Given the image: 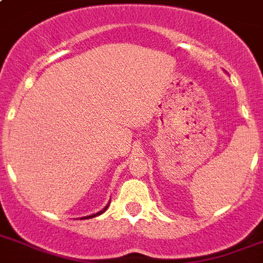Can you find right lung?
<instances>
[{"label":"right lung","mask_w":263,"mask_h":263,"mask_svg":"<svg viewBox=\"0 0 263 263\" xmlns=\"http://www.w3.org/2000/svg\"><path fill=\"white\" fill-rule=\"evenodd\" d=\"M107 206H109V204H107ZM107 206H105V208H103V210H101V212H98V213H97V214H91V216L84 217V218H92V217H97V216H99V214H102V213L105 212V210H106V209H107Z\"/></svg>","instance_id":"right-lung-1"}]
</instances>
